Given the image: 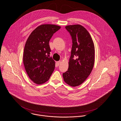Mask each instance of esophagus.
<instances>
[{
	"label": "esophagus",
	"instance_id": "obj_1",
	"mask_svg": "<svg viewBox=\"0 0 121 121\" xmlns=\"http://www.w3.org/2000/svg\"><path fill=\"white\" fill-rule=\"evenodd\" d=\"M60 63H61V61H60L56 62V66H59V65H60Z\"/></svg>",
	"mask_w": 121,
	"mask_h": 121
}]
</instances>
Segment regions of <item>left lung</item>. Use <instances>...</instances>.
I'll return each mask as SVG.
<instances>
[{"instance_id": "1", "label": "left lung", "mask_w": 121, "mask_h": 121, "mask_svg": "<svg viewBox=\"0 0 121 121\" xmlns=\"http://www.w3.org/2000/svg\"><path fill=\"white\" fill-rule=\"evenodd\" d=\"M65 28L71 37L72 46L69 68L63 76L66 83L76 86L91 73L94 63V46L88 32L82 25H69Z\"/></svg>"}]
</instances>
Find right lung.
I'll return each instance as SVG.
<instances>
[{
    "label": "right lung",
    "instance_id": "right-lung-1",
    "mask_svg": "<svg viewBox=\"0 0 121 121\" xmlns=\"http://www.w3.org/2000/svg\"><path fill=\"white\" fill-rule=\"evenodd\" d=\"M61 27L43 24L36 28L28 38L24 47L23 61L30 79L35 83L47 82L54 70L55 63L52 57L49 42Z\"/></svg>",
    "mask_w": 121,
    "mask_h": 121
}]
</instances>
